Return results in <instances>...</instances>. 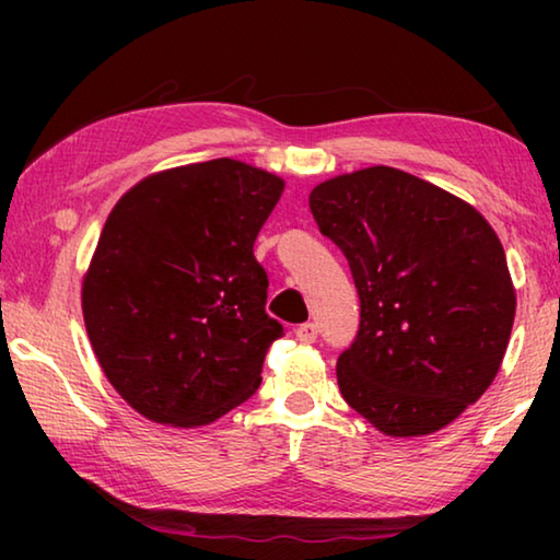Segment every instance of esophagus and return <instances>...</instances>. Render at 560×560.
I'll list each match as a JSON object with an SVG mask.
<instances>
[{"label": "esophagus", "instance_id": "34e87169", "mask_svg": "<svg viewBox=\"0 0 560 560\" xmlns=\"http://www.w3.org/2000/svg\"><path fill=\"white\" fill-rule=\"evenodd\" d=\"M318 338V326L316 324H303L296 328V340L299 343H314Z\"/></svg>", "mask_w": 560, "mask_h": 560}]
</instances>
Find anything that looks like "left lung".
I'll return each mask as SVG.
<instances>
[{
  "label": "left lung",
  "mask_w": 560,
  "mask_h": 560,
  "mask_svg": "<svg viewBox=\"0 0 560 560\" xmlns=\"http://www.w3.org/2000/svg\"><path fill=\"white\" fill-rule=\"evenodd\" d=\"M308 205L360 296L336 365L343 400L387 438L447 428L494 383L514 326L497 232L462 197L387 165L330 177Z\"/></svg>",
  "instance_id": "8db88e82"
}]
</instances>
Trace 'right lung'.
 <instances>
[{
	"instance_id": "obj_1",
	"label": "right lung",
	"mask_w": 560,
	"mask_h": 560,
	"mask_svg": "<svg viewBox=\"0 0 560 560\" xmlns=\"http://www.w3.org/2000/svg\"><path fill=\"white\" fill-rule=\"evenodd\" d=\"M287 183L232 158L160 170L113 207L81 281L103 375L145 420L205 428L249 400L283 326L254 240Z\"/></svg>"
}]
</instances>
